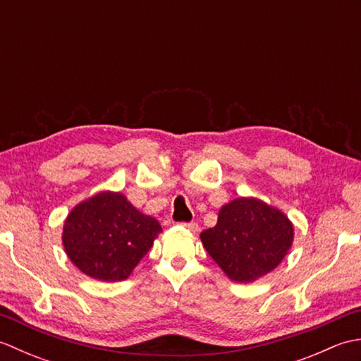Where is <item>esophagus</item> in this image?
I'll return each instance as SVG.
<instances>
[{
    "mask_svg": "<svg viewBox=\"0 0 361 361\" xmlns=\"http://www.w3.org/2000/svg\"><path fill=\"white\" fill-rule=\"evenodd\" d=\"M183 228H186L188 231L190 233H197L198 231V225L195 224V221H190V224H180Z\"/></svg>",
    "mask_w": 361,
    "mask_h": 361,
    "instance_id": "34e87169",
    "label": "esophagus"
}]
</instances>
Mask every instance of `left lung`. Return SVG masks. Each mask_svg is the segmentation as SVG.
Wrapping results in <instances>:
<instances>
[{
  "label": "left lung",
  "mask_w": 361,
  "mask_h": 361,
  "mask_svg": "<svg viewBox=\"0 0 361 361\" xmlns=\"http://www.w3.org/2000/svg\"><path fill=\"white\" fill-rule=\"evenodd\" d=\"M295 228L274 206L239 197L221 206L217 225L200 234L203 247L234 282H255L273 271L293 245Z\"/></svg>",
  "instance_id": "left-lung-1"
}]
</instances>
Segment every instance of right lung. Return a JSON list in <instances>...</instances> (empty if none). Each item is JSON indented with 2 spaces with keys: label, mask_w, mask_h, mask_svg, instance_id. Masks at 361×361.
<instances>
[{
  "label": "right lung",
  "mask_w": 361,
  "mask_h": 361,
  "mask_svg": "<svg viewBox=\"0 0 361 361\" xmlns=\"http://www.w3.org/2000/svg\"><path fill=\"white\" fill-rule=\"evenodd\" d=\"M163 231L157 219L137 211L121 192L104 190L68 214L63 225L66 256L97 281L127 279Z\"/></svg>",
  "instance_id": "1"
}]
</instances>
